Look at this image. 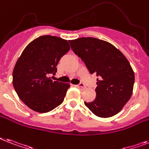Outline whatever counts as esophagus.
Returning a JSON list of instances; mask_svg holds the SVG:
<instances>
[{
	"instance_id": "1",
	"label": "esophagus",
	"mask_w": 149,
	"mask_h": 149,
	"mask_svg": "<svg viewBox=\"0 0 149 149\" xmlns=\"http://www.w3.org/2000/svg\"><path fill=\"white\" fill-rule=\"evenodd\" d=\"M77 87H78V88H80V89H84L85 88V85L83 84V83H80L79 84H78V85L76 86Z\"/></svg>"
}]
</instances>
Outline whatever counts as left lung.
I'll return each instance as SVG.
<instances>
[{
	"label": "left lung",
	"instance_id": "8db88e82",
	"mask_svg": "<svg viewBox=\"0 0 149 149\" xmlns=\"http://www.w3.org/2000/svg\"><path fill=\"white\" fill-rule=\"evenodd\" d=\"M89 73L96 74L95 99L84 104L93 114L108 118L117 114L131 97L135 75L125 56L111 43L93 37L69 41Z\"/></svg>",
	"mask_w": 149,
	"mask_h": 149
}]
</instances>
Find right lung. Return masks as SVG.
Instances as JSON below:
<instances>
[{
	"label": "right lung",
	"instance_id": "1",
	"mask_svg": "<svg viewBox=\"0 0 149 149\" xmlns=\"http://www.w3.org/2000/svg\"><path fill=\"white\" fill-rule=\"evenodd\" d=\"M70 49L66 40L44 35L24 49L13 71V85L29 108L44 113L63 102L70 86L52 80L49 77L57 72L58 63Z\"/></svg>",
	"mask_w": 149,
	"mask_h": 149
}]
</instances>
